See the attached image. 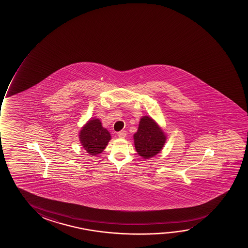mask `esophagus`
Returning <instances> with one entry per match:
<instances>
[{
  "label": "esophagus",
  "instance_id": "34e87169",
  "mask_svg": "<svg viewBox=\"0 0 248 248\" xmlns=\"http://www.w3.org/2000/svg\"><path fill=\"white\" fill-rule=\"evenodd\" d=\"M126 132L125 130H121V131H119L118 133V136H119V138H121V139H124V138H125L126 137Z\"/></svg>",
  "mask_w": 248,
  "mask_h": 248
}]
</instances>
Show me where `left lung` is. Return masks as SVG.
<instances>
[{"label":"left lung","mask_w":248,"mask_h":248,"mask_svg":"<svg viewBox=\"0 0 248 248\" xmlns=\"http://www.w3.org/2000/svg\"><path fill=\"white\" fill-rule=\"evenodd\" d=\"M135 146L140 156L150 158L159 153L166 136L154 120L145 116L140 121L139 128L134 135Z\"/></svg>","instance_id":"8db88e82"}]
</instances>
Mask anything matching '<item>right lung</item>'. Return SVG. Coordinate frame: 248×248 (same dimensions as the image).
Listing matches in <instances>:
<instances>
[{
    "mask_svg": "<svg viewBox=\"0 0 248 248\" xmlns=\"http://www.w3.org/2000/svg\"><path fill=\"white\" fill-rule=\"evenodd\" d=\"M79 140L85 151L92 155H97L105 149L111 140L110 133L102 126L99 119H92L82 128Z\"/></svg>",
    "mask_w": 248,
    "mask_h": 248,
    "instance_id": "obj_1",
    "label": "right lung"
}]
</instances>
